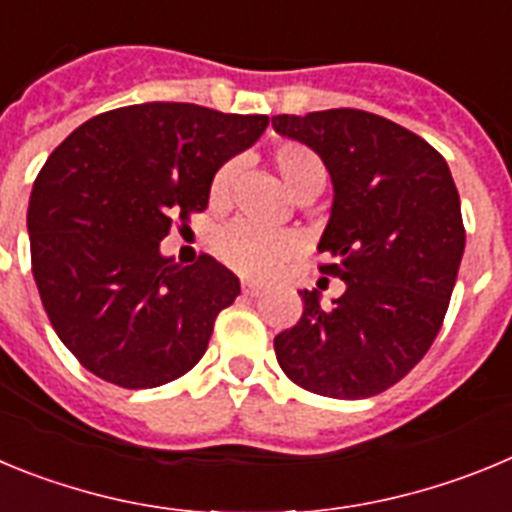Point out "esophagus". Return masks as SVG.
<instances>
[{"label": "esophagus", "instance_id": "1", "mask_svg": "<svg viewBox=\"0 0 512 512\" xmlns=\"http://www.w3.org/2000/svg\"><path fill=\"white\" fill-rule=\"evenodd\" d=\"M261 292H264V287H261V284H256V282H243V295L259 297Z\"/></svg>", "mask_w": 512, "mask_h": 512}]
</instances>
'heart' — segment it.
Masks as SVG:
<instances>
[{"instance_id":"1","label":"heart","mask_w":512,"mask_h":512,"mask_svg":"<svg viewBox=\"0 0 512 512\" xmlns=\"http://www.w3.org/2000/svg\"><path fill=\"white\" fill-rule=\"evenodd\" d=\"M271 164L279 174L282 184L292 197L318 194L325 187L328 171L320 156L312 148L284 140L271 151ZM230 179H233V164L217 171L210 184V205L223 207L230 194ZM302 251V238L292 230L271 233V230L253 228L248 223H235L225 228L217 238V253L220 259L238 271L246 279H271L277 277L284 264L295 259Z\"/></svg>"}]
</instances>
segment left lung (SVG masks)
<instances>
[{
    "label": "left lung",
    "instance_id": "8db88e82",
    "mask_svg": "<svg viewBox=\"0 0 512 512\" xmlns=\"http://www.w3.org/2000/svg\"><path fill=\"white\" fill-rule=\"evenodd\" d=\"M271 125L323 158L333 205L320 271L346 284L330 305L318 289L300 292L305 310L274 338L277 361L315 395H379L423 359L449 310L467 241L449 164L364 110L277 115Z\"/></svg>",
    "mask_w": 512,
    "mask_h": 512
}]
</instances>
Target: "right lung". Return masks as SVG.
<instances>
[{"label":"right lung","instance_id":"right-lung-1","mask_svg":"<svg viewBox=\"0 0 512 512\" xmlns=\"http://www.w3.org/2000/svg\"><path fill=\"white\" fill-rule=\"evenodd\" d=\"M266 125V115L200 104H130L79 125L45 161L27 207L33 277L58 338L89 372L148 390L205 356L241 282L210 256L179 266L158 246L205 210L217 169Z\"/></svg>","mask_w":512,"mask_h":512}]
</instances>
